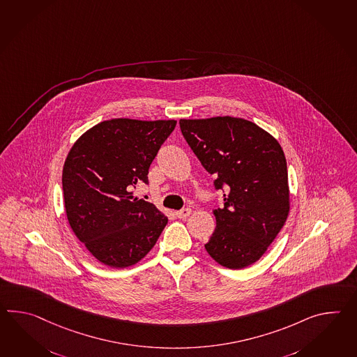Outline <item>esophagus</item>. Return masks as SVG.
Returning a JSON list of instances; mask_svg holds the SVG:
<instances>
[{"label":"esophagus","instance_id":"1","mask_svg":"<svg viewBox=\"0 0 357 357\" xmlns=\"http://www.w3.org/2000/svg\"><path fill=\"white\" fill-rule=\"evenodd\" d=\"M190 213H192V210L190 208H182V210H179V211H175V216L178 218V219H185L187 216H190Z\"/></svg>","mask_w":357,"mask_h":357}]
</instances>
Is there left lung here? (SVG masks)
Instances as JSON below:
<instances>
[{"label":"left lung","mask_w":357,"mask_h":357,"mask_svg":"<svg viewBox=\"0 0 357 357\" xmlns=\"http://www.w3.org/2000/svg\"><path fill=\"white\" fill-rule=\"evenodd\" d=\"M179 126L202 167L216 178L215 190L224 192L207 252L229 269L252 265L289 213L284 152L273 135L241 118L181 119Z\"/></svg>","instance_id":"obj_1"}]
</instances>
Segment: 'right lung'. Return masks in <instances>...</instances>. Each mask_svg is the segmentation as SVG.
<instances>
[{
  "label": "right lung",
  "mask_w": 357,
  "mask_h": 357,
  "mask_svg": "<svg viewBox=\"0 0 357 357\" xmlns=\"http://www.w3.org/2000/svg\"><path fill=\"white\" fill-rule=\"evenodd\" d=\"M175 120L111 119L91 128L65 160V210L74 234L96 259L127 268L155 246L167 218L153 204L133 197Z\"/></svg>",
  "instance_id": "add662e5"
}]
</instances>
